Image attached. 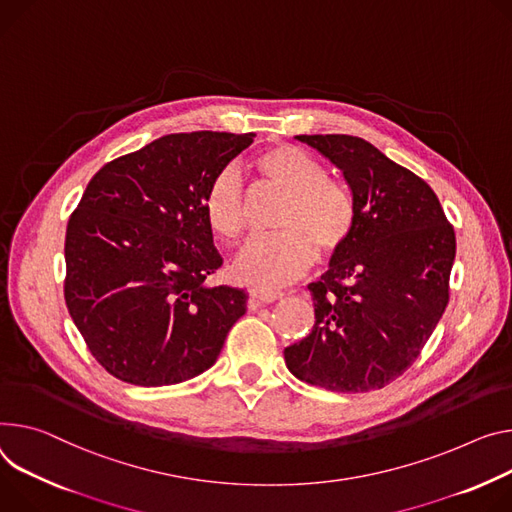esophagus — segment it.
Here are the masks:
<instances>
[{
	"instance_id": "1",
	"label": "esophagus",
	"mask_w": 512,
	"mask_h": 512,
	"mask_svg": "<svg viewBox=\"0 0 512 512\" xmlns=\"http://www.w3.org/2000/svg\"><path fill=\"white\" fill-rule=\"evenodd\" d=\"M284 294L277 292V290H263V288H255L249 292V306L257 308L261 304H271L275 300H280Z\"/></svg>"
}]
</instances>
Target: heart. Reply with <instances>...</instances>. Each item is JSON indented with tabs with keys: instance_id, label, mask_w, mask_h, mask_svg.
I'll return each instance as SVG.
<instances>
[{
	"instance_id": "obj_1",
	"label": "heart",
	"mask_w": 512,
	"mask_h": 512,
	"mask_svg": "<svg viewBox=\"0 0 512 512\" xmlns=\"http://www.w3.org/2000/svg\"><path fill=\"white\" fill-rule=\"evenodd\" d=\"M255 167L277 188L288 192L277 226L269 237L253 239L237 257L235 277L257 288H277L294 282L316 257L339 251L355 226L351 192L331 179L316 157L294 147L277 145L261 151ZM204 214L210 230L226 243H237L247 230V202L241 175L226 167L208 185Z\"/></svg>"
}]
</instances>
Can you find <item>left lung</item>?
Segmentation results:
<instances>
[{
    "label": "left lung",
    "instance_id": "1",
    "mask_svg": "<svg viewBox=\"0 0 512 512\" xmlns=\"http://www.w3.org/2000/svg\"><path fill=\"white\" fill-rule=\"evenodd\" d=\"M296 138L343 171L355 226L308 284L316 320L286 347V365L333 392L380 390L414 363L447 308L455 232L427 181L363 138Z\"/></svg>",
    "mask_w": 512,
    "mask_h": 512
}]
</instances>
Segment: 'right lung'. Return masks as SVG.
<instances>
[{"label": "right lung", "instance_id": "1", "mask_svg": "<svg viewBox=\"0 0 512 512\" xmlns=\"http://www.w3.org/2000/svg\"><path fill=\"white\" fill-rule=\"evenodd\" d=\"M255 134L179 132L106 163L71 214L65 302L91 355L134 386L200 376L247 310L210 286L220 265L204 214L210 181Z\"/></svg>", "mask_w": 512, "mask_h": 512}]
</instances>
